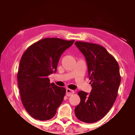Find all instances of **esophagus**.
<instances>
[{
	"label": "esophagus",
	"instance_id": "obj_1",
	"mask_svg": "<svg viewBox=\"0 0 135 135\" xmlns=\"http://www.w3.org/2000/svg\"><path fill=\"white\" fill-rule=\"evenodd\" d=\"M74 93V91L71 89H67L66 90V95L67 97H70V96L73 95Z\"/></svg>",
	"mask_w": 135,
	"mask_h": 135
}]
</instances>
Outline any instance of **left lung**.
Listing matches in <instances>:
<instances>
[{"label":"left lung","mask_w":135,"mask_h":135,"mask_svg":"<svg viewBox=\"0 0 135 135\" xmlns=\"http://www.w3.org/2000/svg\"><path fill=\"white\" fill-rule=\"evenodd\" d=\"M75 45L86 58L90 93L80 91V102L75 115L87 123L98 122L108 113L117 98L121 77L119 65L113 56L99 45L76 42Z\"/></svg>","instance_id":"obj_1"}]
</instances>
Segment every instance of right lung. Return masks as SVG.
Instances as JSON below:
<instances>
[{
  "label": "right lung",
  "mask_w": 135,
  "mask_h": 135,
  "mask_svg": "<svg viewBox=\"0 0 135 135\" xmlns=\"http://www.w3.org/2000/svg\"><path fill=\"white\" fill-rule=\"evenodd\" d=\"M74 42L45 38L22 55L17 74L20 97L27 113L36 120L51 119L63 101L66 89L50 83L48 76L56 71L61 55Z\"/></svg>",
  "instance_id": "add662e5"
}]
</instances>
